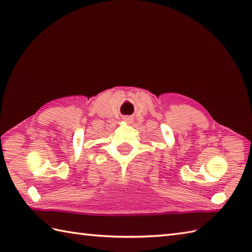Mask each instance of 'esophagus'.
<instances>
[{
  "instance_id": "34e87169",
  "label": "esophagus",
  "mask_w": 252,
  "mask_h": 252,
  "mask_svg": "<svg viewBox=\"0 0 252 252\" xmlns=\"http://www.w3.org/2000/svg\"><path fill=\"white\" fill-rule=\"evenodd\" d=\"M129 120H130V119H129V118H126V121H127V122H129Z\"/></svg>"
}]
</instances>
